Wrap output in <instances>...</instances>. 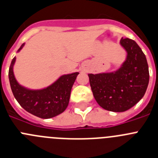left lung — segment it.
Returning <instances> with one entry per match:
<instances>
[{"label": "left lung", "instance_id": "1", "mask_svg": "<svg viewBox=\"0 0 158 158\" xmlns=\"http://www.w3.org/2000/svg\"><path fill=\"white\" fill-rule=\"evenodd\" d=\"M121 45L127 58L115 72L88 74L91 89L97 104L110 111L122 112L139 102L149 83V69L145 54L139 45L122 38Z\"/></svg>", "mask_w": 158, "mask_h": 158}]
</instances>
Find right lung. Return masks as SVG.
<instances>
[{"instance_id":"obj_1","label":"right lung","mask_w":158,"mask_h":158,"mask_svg":"<svg viewBox=\"0 0 158 158\" xmlns=\"http://www.w3.org/2000/svg\"><path fill=\"white\" fill-rule=\"evenodd\" d=\"M23 46L24 44L18 51ZM15 61V57L11 61L8 77L11 91L19 104L26 111L41 118H51L62 113L69 105L71 89L79 72L64 75L45 89L30 90L20 86L16 81L13 72Z\"/></svg>"}]
</instances>
